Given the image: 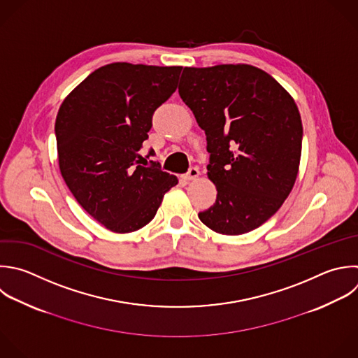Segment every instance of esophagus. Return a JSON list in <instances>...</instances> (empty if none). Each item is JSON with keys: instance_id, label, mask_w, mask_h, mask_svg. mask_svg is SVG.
<instances>
[{"instance_id": "1", "label": "esophagus", "mask_w": 358, "mask_h": 358, "mask_svg": "<svg viewBox=\"0 0 358 358\" xmlns=\"http://www.w3.org/2000/svg\"><path fill=\"white\" fill-rule=\"evenodd\" d=\"M199 175H200V171H199V168H196V166H192V168L189 169V172H187L186 175H183V178H185L186 180H194L196 178H199Z\"/></svg>"}]
</instances>
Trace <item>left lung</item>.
I'll use <instances>...</instances> for the list:
<instances>
[{
  "mask_svg": "<svg viewBox=\"0 0 358 358\" xmlns=\"http://www.w3.org/2000/svg\"><path fill=\"white\" fill-rule=\"evenodd\" d=\"M179 95L207 137L217 200L200 221L222 235L246 234L281 207L295 183L302 122L291 95L249 64L185 67Z\"/></svg>",
  "mask_w": 358,
  "mask_h": 358,
  "instance_id": "left-lung-1",
  "label": "left lung"
}]
</instances>
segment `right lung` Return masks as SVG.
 I'll list each match as a JSON object with an SVG mask.
<instances>
[{
	"instance_id": "right-lung-1",
	"label": "right lung",
	"mask_w": 358,
	"mask_h": 358,
	"mask_svg": "<svg viewBox=\"0 0 358 358\" xmlns=\"http://www.w3.org/2000/svg\"><path fill=\"white\" fill-rule=\"evenodd\" d=\"M180 71L112 63L90 74L59 109L55 130L62 176L81 207L113 232L147 225L164 194L178 185L158 162L144 166L140 150L154 112L176 91Z\"/></svg>"
}]
</instances>
